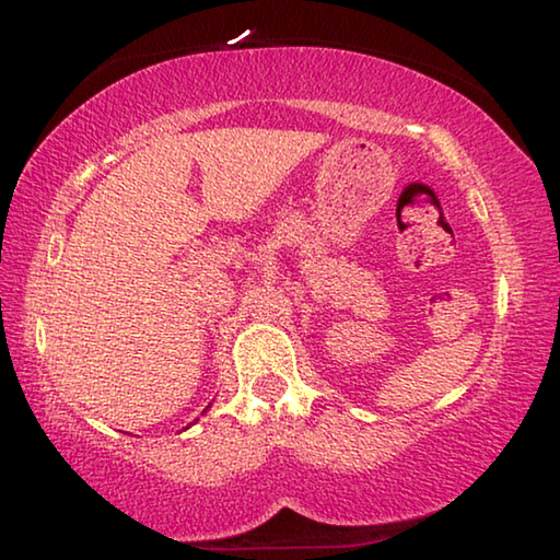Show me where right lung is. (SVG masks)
<instances>
[{
	"instance_id": "obj_1",
	"label": "right lung",
	"mask_w": 560,
	"mask_h": 560,
	"mask_svg": "<svg viewBox=\"0 0 560 560\" xmlns=\"http://www.w3.org/2000/svg\"><path fill=\"white\" fill-rule=\"evenodd\" d=\"M205 412H207V410H205Z\"/></svg>"
}]
</instances>
